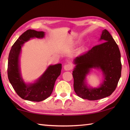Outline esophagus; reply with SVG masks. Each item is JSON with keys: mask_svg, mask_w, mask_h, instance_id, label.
I'll return each mask as SVG.
<instances>
[{"mask_svg": "<svg viewBox=\"0 0 130 130\" xmlns=\"http://www.w3.org/2000/svg\"><path fill=\"white\" fill-rule=\"evenodd\" d=\"M72 65L70 64H67L64 66V69L67 71H69L72 69Z\"/></svg>", "mask_w": 130, "mask_h": 130, "instance_id": "1", "label": "esophagus"}]
</instances>
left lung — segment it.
Segmentation results:
<instances>
[{
	"mask_svg": "<svg viewBox=\"0 0 130 130\" xmlns=\"http://www.w3.org/2000/svg\"><path fill=\"white\" fill-rule=\"evenodd\" d=\"M101 40L104 42L94 46L74 61L76 65L73 71L74 91L79 97L90 101L111 95L121 75V54L117 44L107 29L102 32ZM96 67L103 71L104 82L98 88H88L84 83L85 76L90 68Z\"/></svg>",
	"mask_w": 130,
	"mask_h": 130,
	"instance_id": "1",
	"label": "left lung"
}]
</instances>
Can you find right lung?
Returning <instances> with one entry per match:
<instances>
[{
    "label": "right lung",
    "mask_w": 130,
    "mask_h": 130,
    "mask_svg": "<svg viewBox=\"0 0 130 130\" xmlns=\"http://www.w3.org/2000/svg\"><path fill=\"white\" fill-rule=\"evenodd\" d=\"M45 33L28 29L21 35L13 44L9 52L8 62V77L17 94L25 100L40 102L51 95L55 83L61 70V64L50 65L39 80L34 84L26 85L20 74L19 55L23 44L31 38H43Z\"/></svg>",
    "instance_id": "obj_1"
}]
</instances>
